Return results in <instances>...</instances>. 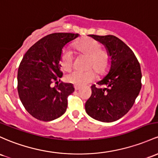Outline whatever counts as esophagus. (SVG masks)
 <instances>
[{
    "label": "esophagus",
    "mask_w": 158,
    "mask_h": 158,
    "mask_svg": "<svg viewBox=\"0 0 158 158\" xmlns=\"http://www.w3.org/2000/svg\"><path fill=\"white\" fill-rule=\"evenodd\" d=\"M74 89H75L76 91H78V90L80 89V87H79V86H77V85H74Z\"/></svg>",
    "instance_id": "1"
}]
</instances>
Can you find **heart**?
Returning a JSON list of instances; mask_svg holds the SVG:
<instances>
[{"mask_svg": "<svg viewBox=\"0 0 158 158\" xmlns=\"http://www.w3.org/2000/svg\"><path fill=\"white\" fill-rule=\"evenodd\" d=\"M79 52L89 56L88 68H94L99 74H104L110 69L111 56L106 49L102 48L100 43L93 38H85L75 45ZM60 64L64 70H70L73 64V55L68 48L62 49L60 56ZM93 69L86 71L73 70L66 76L68 82L78 86H83L94 80L97 73Z\"/></svg>", "mask_w": 158, "mask_h": 158, "instance_id": "heart-1", "label": "heart"}]
</instances>
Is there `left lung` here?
<instances>
[{"instance_id":"1","label":"left lung","mask_w":158,"mask_h":158,"mask_svg":"<svg viewBox=\"0 0 158 158\" xmlns=\"http://www.w3.org/2000/svg\"><path fill=\"white\" fill-rule=\"evenodd\" d=\"M91 37L106 46L111 56L109 73L91 86V95L85 103L88 115L103 122L118 120L131 109L142 88L140 64L134 53L119 38L113 35Z\"/></svg>"}]
</instances>
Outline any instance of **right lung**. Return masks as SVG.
<instances>
[{
    "label": "right lung",
    "mask_w": 158,
    "mask_h": 158,
    "mask_svg": "<svg viewBox=\"0 0 158 158\" xmlns=\"http://www.w3.org/2000/svg\"><path fill=\"white\" fill-rule=\"evenodd\" d=\"M79 34L54 33L34 43L25 54L18 70L19 96L34 118L50 121L67 110V98L74 91L70 83H60L63 76L60 56L62 48ZM57 84L52 86V83Z\"/></svg>",
    "instance_id": "right-lung-1"
}]
</instances>
